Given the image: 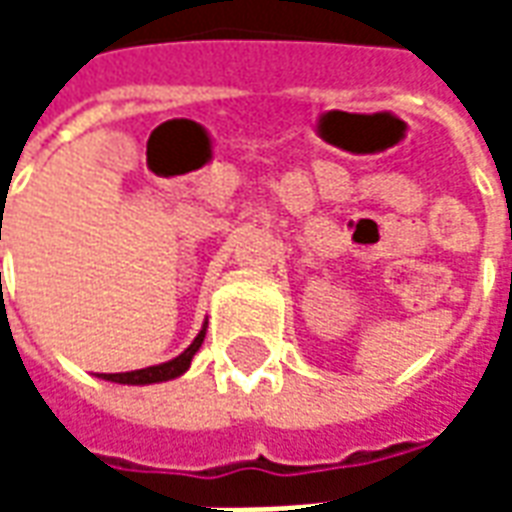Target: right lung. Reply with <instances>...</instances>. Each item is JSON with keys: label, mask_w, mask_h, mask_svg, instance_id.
I'll use <instances>...</instances> for the list:
<instances>
[{"label": "right lung", "mask_w": 512, "mask_h": 512, "mask_svg": "<svg viewBox=\"0 0 512 512\" xmlns=\"http://www.w3.org/2000/svg\"><path fill=\"white\" fill-rule=\"evenodd\" d=\"M202 340H205V326H202V332L194 337V343H191L189 348L183 351V354L175 356L172 362L145 367V370H131V373H101V378H106V381H115V384H134V386L158 384V381L178 378V376H183L186 370H189L191 359H194V354L200 351Z\"/></svg>", "instance_id": "obj_1"}]
</instances>
